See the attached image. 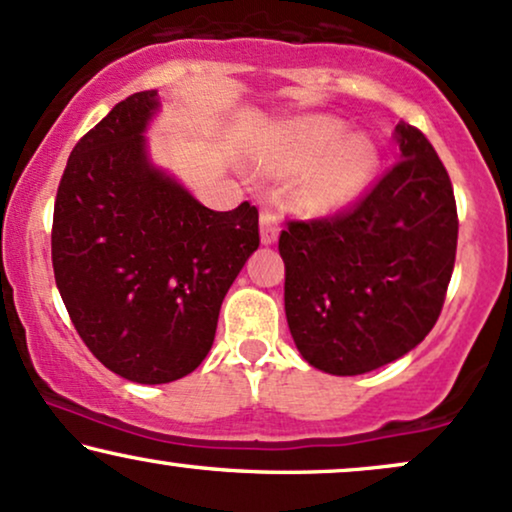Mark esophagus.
Listing matches in <instances>:
<instances>
[{
  "mask_svg": "<svg viewBox=\"0 0 512 512\" xmlns=\"http://www.w3.org/2000/svg\"><path fill=\"white\" fill-rule=\"evenodd\" d=\"M260 233H262V243L272 245L276 238H279V214L276 209L264 207L260 212Z\"/></svg>",
  "mask_w": 512,
  "mask_h": 512,
  "instance_id": "esophagus-1",
  "label": "esophagus"
}]
</instances>
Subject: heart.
Masks as SVG:
<instances>
[{"label": "heart", "instance_id": "b5f03b06", "mask_svg": "<svg viewBox=\"0 0 512 512\" xmlns=\"http://www.w3.org/2000/svg\"><path fill=\"white\" fill-rule=\"evenodd\" d=\"M346 137V126L326 116H307L293 121L283 135L279 169L300 174L323 159L298 190V200L307 212L324 214L348 205L360 195L377 164V152L362 135ZM344 143L341 144L340 140Z\"/></svg>", "mask_w": 512, "mask_h": 512}]
</instances>
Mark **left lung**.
Returning <instances> with one entry per match:
<instances>
[{
  "label": "left lung",
  "mask_w": 512,
  "mask_h": 512,
  "mask_svg": "<svg viewBox=\"0 0 512 512\" xmlns=\"http://www.w3.org/2000/svg\"><path fill=\"white\" fill-rule=\"evenodd\" d=\"M400 159L353 205L288 219L286 319L312 367L353 377L403 357L434 329L458 248L453 183L420 128H396Z\"/></svg>",
  "instance_id": "left-lung-1"
}]
</instances>
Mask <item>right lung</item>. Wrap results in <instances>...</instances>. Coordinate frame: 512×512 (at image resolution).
<instances>
[{
    "instance_id": "1",
    "label": "right lung",
    "mask_w": 512,
    "mask_h": 512,
    "mask_svg": "<svg viewBox=\"0 0 512 512\" xmlns=\"http://www.w3.org/2000/svg\"><path fill=\"white\" fill-rule=\"evenodd\" d=\"M157 92L116 104L73 147L52 221L54 281L78 336L114 374L169 384L205 360L224 295L260 248L250 202L214 212L150 166Z\"/></svg>"
}]
</instances>
